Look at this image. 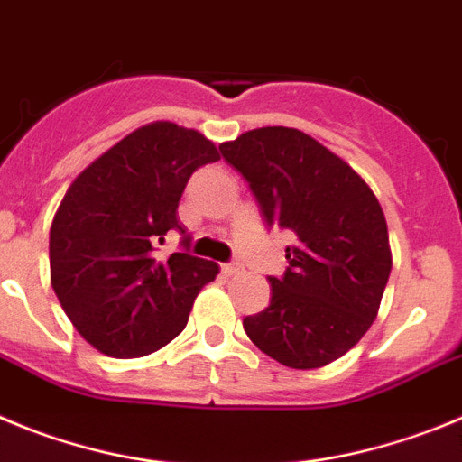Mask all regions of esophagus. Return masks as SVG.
<instances>
[{"label": "esophagus", "instance_id": "1", "mask_svg": "<svg viewBox=\"0 0 462 462\" xmlns=\"http://www.w3.org/2000/svg\"><path fill=\"white\" fill-rule=\"evenodd\" d=\"M239 272H241V264L236 260L223 264V273H226V276H235V273H239Z\"/></svg>", "mask_w": 462, "mask_h": 462}]
</instances>
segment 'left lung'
Instances as JSON below:
<instances>
[{
	"label": "left lung",
	"instance_id": "obj_1",
	"mask_svg": "<svg viewBox=\"0 0 462 462\" xmlns=\"http://www.w3.org/2000/svg\"><path fill=\"white\" fill-rule=\"evenodd\" d=\"M269 227L297 236L290 267L269 276L272 301L244 318L248 338L290 368L340 359L371 329L392 273L375 193L334 152L297 128L267 126L221 144Z\"/></svg>",
	"mask_w": 462,
	"mask_h": 462
}]
</instances>
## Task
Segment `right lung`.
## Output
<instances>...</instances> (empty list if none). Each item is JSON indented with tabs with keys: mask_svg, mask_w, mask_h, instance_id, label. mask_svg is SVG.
I'll return each mask as SVG.
<instances>
[{
	"mask_svg": "<svg viewBox=\"0 0 462 462\" xmlns=\"http://www.w3.org/2000/svg\"><path fill=\"white\" fill-rule=\"evenodd\" d=\"M193 128L153 122L119 140L69 186L50 227V281L82 338L133 359L184 331L193 301L218 264L190 253L156 257L190 174L218 161ZM184 235L181 246L189 248Z\"/></svg>",
	"mask_w": 462,
	"mask_h": 462,
	"instance_id": "1",
	"label": "right lung"
}]
</instances>
